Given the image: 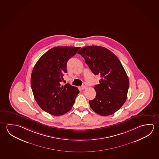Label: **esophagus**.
I'll return each mask as SVG.
<instances>
[{
    "label": "esophagus",
    "mask_w": 159,
    "mask_h": 159,
    "mask_svg": "<svg viewBox=\"0 0 159 159\" xmlns=\"http://www.w3.org/2000/svg\"><path fill=\"white\" fill-rule=\"evenodd\" d=\"M86 88H87V85H86V84H83V85L81 86V89H85Z\"/></svg>",
    "instance_id": "1"
}]
</instances>
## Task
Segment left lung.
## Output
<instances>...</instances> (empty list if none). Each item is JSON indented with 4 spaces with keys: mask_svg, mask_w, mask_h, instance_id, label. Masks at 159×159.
<instances>
[{
    "mask_svg": "<svg viewBox=\"0 0 159 159\" xmlns=\"http://www.w3.org/2000/svg\"><path fill=\"white\" fill-rule=\"evenodd\" d=\"M91 71L100 75V84L94 86L95 98L89 103L98 114H114L125 103L129 88V80L120 60L104 47L88 46L79 50Z\"/></svg>",
    "mask_w": 159,
    "mask_h": 159,
    "instance_id": "left-lung-1",
    "label": "left lung"
}]
</instances>
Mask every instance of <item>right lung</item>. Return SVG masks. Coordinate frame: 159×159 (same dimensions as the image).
Masks as SVG:
<instances>
[{
	"instance_id": "1",
	"label": "right lung",
	"mask_w": 159,
	"mask_h": 159,
	"mask_svg": "<svg viewBox=\"0 0 159 159\" xmlns=\"http://www.w3.org/2000/svg\"><path fill=\"white\" fill-rule=\"evenodd\" d=\"M80 47H57L49 50L39 59L31 73V89L39 107L54 116L69 111L79 93L78 88L66 84L61 86L67 73L68 60Z\"/></svg>"
}]
</instances>
